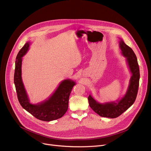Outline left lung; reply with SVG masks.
Instances as JSON below:
<instances>
[{
	"label": "left lung",
	"mask_w": 151,
	"mask_h": 151,
	"mask_svg": "<svg viewBox=\"0 0 151 151\" xmlns=\"http://www.w3.org/2000/svg\"><path fill=\"white\" fill-rule=\"evenodd\" d=\"M119 48L122 50V55L126 58L132 76L125 95L117 102L101 104L89 95L88 100L90 107L101 116L110 118L119 116L134 103L137 98L139 80V69L137 56L132 49L127 45L123 40L119 42Z\"/></svg>",
	"instance_id": "8db88e82"
}]
</instances>
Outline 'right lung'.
I'll use <instances>...</instances> for the list:
<instances>
[{
    "label": "right lung",
    "mask_w": 151,
    "mask_h": 151,
    "mask_svg": "<svg viewBox=\"0 0 151 151\" xmlns=\"http://www.w3.org/2000/svg\"><path fill=\"white\" fill-rule=\"evenodd\" d=\"M29 45V42H27L16 59L14 82L19 102L27 112L42 121L50 122L61 118L68 109L70 94L75 83L70 79L64 80L47 100L36 104L30 103L21 76L22 58L27 52Z\"/></svg>",
    "instance_id": "1"
}]
</instances>
